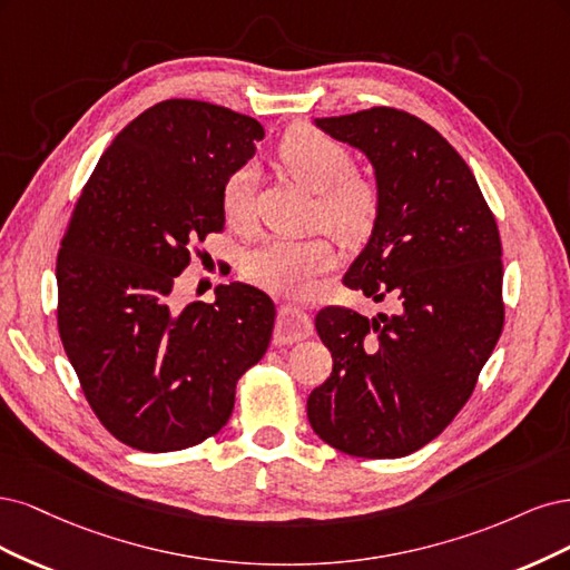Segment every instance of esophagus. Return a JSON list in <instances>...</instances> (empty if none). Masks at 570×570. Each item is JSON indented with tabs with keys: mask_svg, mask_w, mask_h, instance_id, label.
<instances>
[{
	"mask_svg": "<svg viewBox=\"0 0 570 570\" xmlns=\"http://www.w3.org/2000/svg\"><path fill=\"white\" fill-rule=\"evenodd\" d=\"M312 317L305 309L284 305L279 307L277 326H274V341L277 343H298L312 334Z\"/></svg>",
	"mask_w": 570,
	"mask_h": 570,
	"instance_id": "obj_1",
	"label": "esophagus"
}]
</instances>
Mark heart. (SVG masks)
Returning <instances> with one entry per match:
<instances>
[{
    "mask_svg": "<svg viewBox=\"0 0 570 570\" xmlns=\"http://www.w3.org/2000/svg\"><path fill=\"white\" fill-rule=\"evenodd\" d=\"M279 160L293 177L317 191V227H326L343 244H360L370 238L381 215V191L370 175L353 170V154L341 141L309 125H298L284 135ZM223 213L236 229L253 223V165H242L225 179ZM334 265L336 248L332 238L312 236L303 242L272 238L246 255L244 274L253 284L279 296L303 298L312 291L317 274Z\"/></svg>",
    "mask_w": 570,
    "mask_h": 570,
    "instance_id": "obj_1",
    "label": "heart"
}]
</instances>
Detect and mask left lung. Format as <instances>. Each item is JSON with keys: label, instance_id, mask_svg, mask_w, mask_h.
<instances>
[{"label": "left lung", "instance_id": "obj_1", "mask_svg": "<svg viewBox=\"0 0 570 570\" xmlns=\"http://www.w3.org/2000/svg\"><path fill=\"white\" fill-rule=\"evenodd\" d=\"M376 170L381 215L343 284L397 298V315L326 305L315 326L334 370L307 397L326 445L405 456L466 405L504 326L502 242L464 158L421 118L389 106L320 118Z\"/></svg>", "mask_w": 570, "mask_h": 570}]
</instances>
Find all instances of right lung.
<instances>
[{"label":"right lung","instance_id":"obj_1","mask_svg":"<svg viewBox=\"0 0 570 570\" xmlns=\"http://www.w3.org/2000/svg\"><path fill=\"white\" fill-rule=\"evenodd\" d=\"M263 125L225 106L146 108L99 158L57 258V322L101 426L141 452L187 450L223 429L236 383L267 351L274 303L219 284L215 303L177 307L191 250L225 229L223 185Z\"/></svg>","mask_w":570,"mask_h":570}]
</instances>
